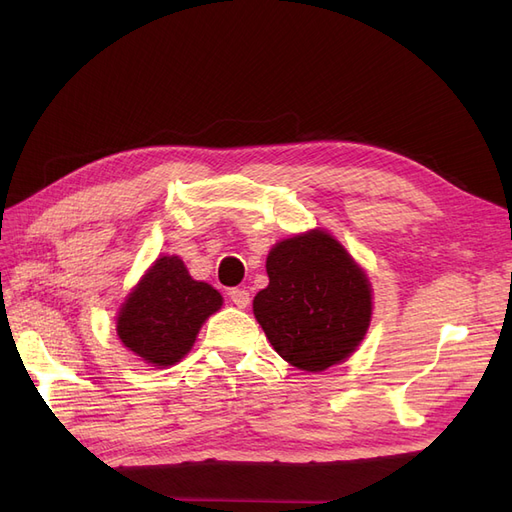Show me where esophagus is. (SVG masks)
<instances>
[{"mask_svg":"<svg viewBox=\"0 0 512 512\" xmlns=\"http://www.w3.org/2000/svg\"><path fill=\"white\" fill-rule=\"evenodd\" d=\"M230 301L235 303L239 309H245L247 305H250V301H252L250 290H245V288H232V290H230Z\"/></svg>","mask_w":512,"mask_h":512,"instance_id":"esophagus-1","label":"esophagus"}]
</instances>
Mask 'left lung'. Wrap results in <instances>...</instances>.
<instances>
[{
    "instance_id": "obj_1",
    "label": "left lung",
    "mask_w": 512,
    "mask_h": 512,
    "mask_svg": "<svg viewBox=\"0 0 512 512\" xmlns=\"http://www.w3.org/2000/svg\"><path fill=\"white\" fill-rule=\"evenodd\" d=\"M269 286L254 297V316L275 352L312 371L344 363L371 322V284L329 230L284 239L267 256Z\"/></svg>"
}]
</instances>
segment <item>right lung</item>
Segmentation results:
<instances>
[{"instance_id": "right-lung-1", "label": "right lung", "mask_w": 512, "mask_h": 512, "mask_svg": "<svg viewBox=\"0 0 512 512\" xmlns=\"http://www.w3.org/2000/svg\"><path fill=\"white\" fill-rule=\"evenodd\" d=\"M224 299L190 275L179 256H160L117 312V337L151 367L177 365Z\"/></svg>"}]
</instances>
